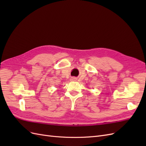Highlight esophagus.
Returning a JSON list of instances; mask_svg holds the SVG:
<instances>
[{
	"mask_svg": "<svg viewBox=\"0 0 146 146\" xmlns=\"http://www.w3.org/2000/svg\"><path fill=\"white\" fill-rule=\"evenodd\" d=\"M70 80H71V81H76V78H75V77H72V78H70Z\"/></svg>",
	"mask_w": 146,
	"mask_h": 146,
	"instance_id": "obj_1",
	"label": "esophagus"
}]
</instances>
